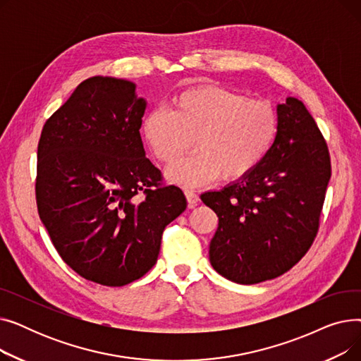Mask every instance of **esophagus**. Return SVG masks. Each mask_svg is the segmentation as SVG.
I'll use <instances>...</instances> for the list:
<instances>
[{"label": "esophagus", "instance_id": "esophagus-1", "mask_svg": "<svg viewBox=\"0 0 361 361\" xmlns=\"http://www.w3.org/2000/svg\"><path fill=\"white\" fill-rule=\"evenodd\" d=\"M184 195L187 197V203H188V207H195L199 202V196L197 193H195L193 190H184Z\"/></svg>", "mask_w": 361, "mask_h": 361}]
</instances>
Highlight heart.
Returning a JSON list of instances; mask_svg holds the SVG:
<instances>
[{"mask_svg": "<svg viewBox=\"0 0 361 361\" xmlns=\"http://www.w3.org/2000/svg\"><path fill=\"white\" fill-rule=\"evenodd\" d=\"M142 135L164 164L181 158L195 139L196 154L168 168L166 176L180 185L199 187L219 176L235 180L256 169L276 139L278 114L267 101L203 86L178 94L171 111L146 114Z\"/></svg>", "mask_w": 361, "mask_h": 361, "instance_id": "1", "label": "heart"}]
</instances>
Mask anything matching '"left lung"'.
<instances>
[{"label":"left lung","instance_id":"obj_1","mask_svg":"<svg viewBox=\"0 0 361 361\" xmlns=\"http://www.w3.org/2000/svg\"><path fill=\"white\" fill-rule=\"evenodd\" d=\"M278 135L260 165L202 202L218 215L212 268L237 283L290 271L312 245L331 178L328 146L301 101L276 105Z\"/></svg>","mask_w":361,"mask_h":361}]
</instances>
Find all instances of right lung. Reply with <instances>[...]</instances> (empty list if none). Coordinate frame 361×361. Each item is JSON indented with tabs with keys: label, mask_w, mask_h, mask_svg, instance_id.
Segmentation results:
<instances>
[{
	"label": "right lung",
	"mask_w": 361,
	"mask_h": 361,
	"mask_svg": "<svg viewBox=\"0 0 361 361\" xmlns=\"http://www.w3.org/2000/svg\"><path fill=\"white\" fill-rule=\"evenodd\" d=\"M137 85L94 75L42 128L36 203L54 247L80 276L123 287L154 267L165 226L187 207L161 185L140 137L147 101Z\"/></svg>",
	"instance_id": "right-lung-1"
}]
</instances>
